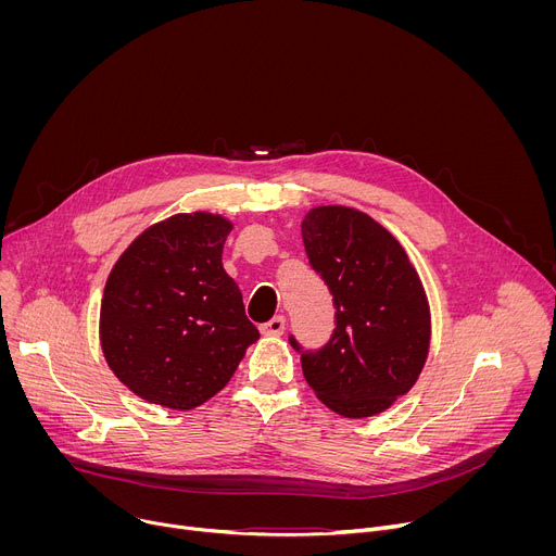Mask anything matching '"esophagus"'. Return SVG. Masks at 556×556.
Masks as SVG:
<instances>
[{"instance_id":"34e87169","label":"esophagus","mask_w":556,"mask_h":556,"mask_svg":"<svg viewBox=\"0 0 556 556\" xmlns=\"http://www.w3.org/2000/svg\"><path fill=\"white\" fill-rule=\"evenodd\" d=\"M260 330H262L264 337H279L286 330V319H283V316H275V319L264 324Z\"/></svg>"}]
</instances>
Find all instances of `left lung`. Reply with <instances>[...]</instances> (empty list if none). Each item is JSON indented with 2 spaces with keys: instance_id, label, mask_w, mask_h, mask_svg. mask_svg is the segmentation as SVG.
<instances>
[{
  "instance_id": "left-lung-1",
  "label": "left lung",
  "mask_w": 556,
  "mask_h": 556,
  "mask_svg": "<svg viewBox=\"0 0 556 556\" xmlns=\"http://www.w3.org/2000/svg\"><path fill=\"white\" fill-rule=\"evenodd\" d=\"M312 268L332 290L337 330L319 352L301 354L307 384L343 418L387 412L422 374L431 309L405 247L367 213L324 204L301 219Z\"/></svg>"
}]
</instances>
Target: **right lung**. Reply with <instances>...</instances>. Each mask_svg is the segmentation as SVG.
Segmentation results:
<instances>
[{
  "label": "right lung",
  "mask_w": 556,
  "mask_h": 556,
  "mask_svg": "<svg viewBox=\"0 0 556 556\" xmlns=\"http://www.w3.org/2000/svg\"><path fill=\"white\" fill-rule=\"evenodd\" d=\"M230 230L219 213H176L147 226L110 270L101 350L114 376L151 405L200 407L260 339L222 266Z\"/></svg>",
  "instance_id": "right-lung-1"
}]
</instances>
